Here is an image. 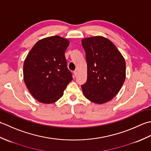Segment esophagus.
Wrapping results in <instances>:
<instances>
[{
  "mask_svg": "<svg viewBox=\"0 0 151 151\" xmlns=\"http://www.w3.org/2000/svg\"><path fill=\"white\" fill-rule=\"evenodd\" d=\"M73 74H74L75 77H76L77 76H78V70H74V71H73Z\"/></svg>",
  "mask_w": 151,
  "mask_h": 151,
  "instance_id": "esophagus-1",
  "label": "esophagus"
}]
</instances>
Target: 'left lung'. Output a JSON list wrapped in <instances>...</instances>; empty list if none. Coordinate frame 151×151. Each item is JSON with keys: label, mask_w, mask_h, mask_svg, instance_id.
<instances>
[{"label": "left lung", "mask_w": 151, "mask_h": 151, "mask_svg": "<svg viewBox=\"0 0 151 151\" xmlns=\"http://www.w3.org/2000/svg\"><path fill=\"white\" fill-rule=\"evenodd\" d=\"M81 43L87 64L83 93L92 102L106 103L118 94L125 81L124 58L114 44L104 36L85 38Z\"/></svg>", "instance_id": "left-lung-1"}]
</instances>
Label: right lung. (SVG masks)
I'll use <instances>...</instances> for the list:
<instances>
[{
	"label": "right lung",
	"mask_w": 151,
	"mask_h": 151,
	"mask_svg": "<svg viewBox=\"0 0 151 151\" xmlns=\"http://www.w3.org/2000/svg\"><path fill=\"white\" fill-rule=\"evenodd\" d=\"M68 39L53 36L37 42L23 64V79L30 93L43 104H52L63 96L72 80L64 53Z\"/></svg>",
	"instance_id": "add662e5"
}]
</instances>
